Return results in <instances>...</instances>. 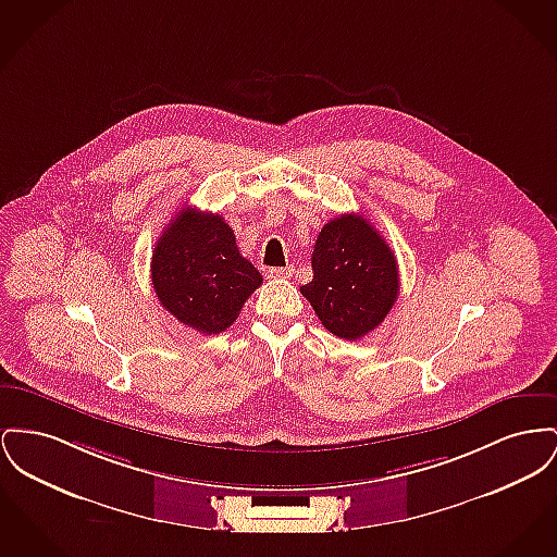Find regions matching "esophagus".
I'll use <instances>...</instances> for the list:
<instances>
[{
	"mask_svg": "<svg viewBox=\"0 0 557 557\" xmlns=\"http://www.w3.org/2000/svg\"><path fill=\"white\" fill-rule=\"evenodd\" d=\"M267 275H269L271 280H284V277H288V275H290V269H284V267H271V269L267 271Z\"/></svg>",
	"mask_w": 557,
	"mask_h": 557,
	"instance_id": "1",
	"label": "esophagus"
}]
</instances>
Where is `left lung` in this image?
<instances>
[{
    "label": "left lung",
    "instance_id": "left-lung-1",
    "mask_svg": "<svg viewBox=\"0 0 557 557\" xmlns=\"http://www.w3.org/2000/svg\"><path fill=\"white\" fill-rule=\"evenodd\" d=\"M313 280L300 286L322 326L358 341L379 326L399 295V273L389 244L360 214H341L320 231Z\"/></svg>",
    "mask_w": 557,
    "mask_h": 557
}]
</instances>
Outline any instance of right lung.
<instances>
[{"instance_id":"1","label":"right lung","mask_w":557,"mask_h":557,"mask_svg":"<svg viewBox=\"0 0 557 557\" xmlns=\"http://www.w3.org/2000/svg\"><path fill=\"white\" fill-rule=\"evenodd\" d=\"M151 282L162 307L181 324L219 334L237 320L262 275L239 255L223 216L183 208L153 248Z\"/></svg>"}]
</instances>
